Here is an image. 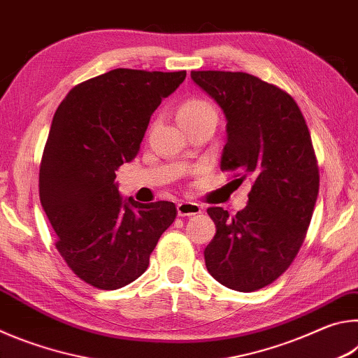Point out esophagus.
<instances>
[{
  "label": "esophagus",
  "instance_id": "esophagus-1",
  "mask_svg": "<svg viewBox=\"0 0 358 358\" xmlns=\"http://www.w3.org/2000/svg\"><path fill=\"white\" fill-rule=\"evenodd\" d=\"M177 211L180 216H194L199 215L202 211V205H199L196 202H180L177 205Z\"/></svg>",
  "mask_w": 358,
  "mask_h": 358
}]
</instances>
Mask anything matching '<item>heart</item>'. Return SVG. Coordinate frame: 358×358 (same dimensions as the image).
Returning a JSON list of instances; mask_svg holds the SVG:
<instances>
[{
  "mask_svg": "<svg viewBox=\"0 0 358 358\" xmlns=\"http://www.w3.org/2000/svg\"><path fill=\"white\" fill-rule=\"evenodd\" d=\"M202 112H215L213 106L210 104L208 101L199 99V98H191L185 101L183 104L178 108V117H189V115H197Z\"/></svg>",
  "mask_w": 358,
  "mask_h": 358,
  "instance_id": "heart-1",
  "label": "heart"
}]
</instances>
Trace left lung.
Masks as SVG:
<instances>
[{"mask_svg": "<svg viewBox=\"0 0 358 358\" xmlns=\"http://www.w3.org/2000/svg\"><path fill=\"white\" fill-rule=\"evenodd\" d=\"M192 80L222 108L227 143L221 171L252 181L235 216L210 207L216 235L205 265L217 282L254 292L276 281L299 254L319 192L310 131L292 96L246 72L192 71Z\"/></svg>", "mask_w": 358, "mask_h": 358, "instance_id": "obj_1", "label": "left lung"}]
</instances>
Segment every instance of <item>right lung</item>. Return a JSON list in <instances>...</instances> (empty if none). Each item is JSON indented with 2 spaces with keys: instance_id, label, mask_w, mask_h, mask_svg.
Instances as JSON below:
<instances>
[{
  "instance_id": "add662e5",
  "label": "right lung",
  "mask_w": 358,
  "mask_h": 358,
  "mask_svg": "<svg viewBox=\"0 0 358 358\" xmlns=\"http://www.w3.org/2000/svg\"><path fill=\"white\" fill-rule=\"evenodd\" d=\"M186 71L113 69L76 85L58 106L39 167V199L69 268L115 290L148 268L177 217L173 202L120 197L115 171L141 150L150 118Z\"/></svg>"
}]
</instances>
